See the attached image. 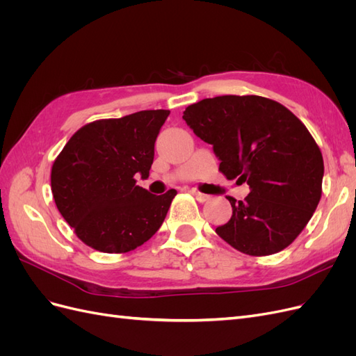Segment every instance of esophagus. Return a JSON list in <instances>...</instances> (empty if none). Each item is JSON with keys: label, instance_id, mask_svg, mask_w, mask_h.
Here are the masks:
<instances>
[{"label": "esophagus", "instance_id": "obj_1", "mask_svg": "<svg viewBox=\"0 0 356 356\" xmlns=\"http://www.w3.org/2000/svg\"><path fill=\"white\" fill-rule=\"evenodd\" d=\"M191 195L195 196L199 202H204V200H208V199H209V196H208V195H204V193H200V191H197V190H195V188L191 190Z\"/></svg>", "mask_w": 356, "mask_h": 356}]
</instances>
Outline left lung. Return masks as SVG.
Listing matches in <instances>:
<instances>
[{"mask_svg":"<svg viewBox=\"0 0 356 356\" xmlns=\"http://www.w3.org/2000/svg\"><path fill=\"white\" fill-rule=\"evenodd\" d=\"M187 126L212 145L220 170L243 200L227 196L232 218L215 232L248 255H270L293 243L322 193L324 160L306 126L284 105L263 96H215L187 106Z\"/></svg>","mask_w":356,"mask_h":356,"instance_id":"left-lung-1","label":"left lung"}]
</instances>
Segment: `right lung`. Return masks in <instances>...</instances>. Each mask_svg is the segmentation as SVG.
I'll list each match as a JSON object with an SVG mask.
<instances>
[{
  "instance_id": "add662e5",
  "label": "right lung",
  "mask_w": 356,
  "mask_h": 356,
  "mask_svg": "<svg viewBox=\"0 0 356 356\" xmlns=\"http://www.w3.org/2000/svg\"><path fill=\"white\" fill-rule=\"evenodd\" d=\"M168 115V110H145L86 124L53 163L56 207L93 250L132 251L163 222L177 190L156 196L136 186V177H148Z\"/></svg>"
}]
</instances>
